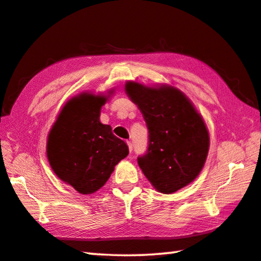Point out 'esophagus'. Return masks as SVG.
I'll list each match as a JSON object with an SVG mask.
<instances>
[{"mask_svg":"<svg viewBox=\"0 0 261 261\" xmlns=\"http://www.w3.org/2000/svg\"><path fill=\"white\" fill-rule=\"evenodd\" d=\"M127 145H128V150H129V152L132 153V151H133V146H132V143L128 141L127 142Z\"/></svg>","mask_w":261,"mask_h":261,"instance_id":"34e87169","label":"esophagus"}]
</instances>
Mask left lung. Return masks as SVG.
<instances>
[{
    "label": "left lung",
    "mask_w": 261,
    "mask_h": 261,
    "mask_svg": "<svg viewBox=\"0 0 261 261\" xmlns=\"http://www.w3.org/2000/svg\"><path fill=\"white\" fill-rule=\"evenodd\" d=\"M125 92L141 110L148 129V148L137 158L148 181L166 195L193 182L210 150L208 129L193 102L169 84L148 87L128 81Z\"/></svg>",
    "instance_id": "8db88e82"
}]
</instances>
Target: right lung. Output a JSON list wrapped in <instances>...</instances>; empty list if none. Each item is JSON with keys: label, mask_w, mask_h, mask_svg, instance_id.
Returning a JSON list of instances; mask_svg holds the SVG:
<instances>
[{"label": "right lung", "mask_w": 261, "mask_h": 261, "mask_svg": "<svg viewBox=\"0 0 261 261\" xmlns=\"http://www.w3.org/2000/svg\"><path fill=\"white\" fill-rule=\"evenodd\" d=\"M114 91L82 92L64 105L47 136V159L53 171L79 194L90 195L107 182L115 166L128 155V147L100 113Z\"/></svg>", "instance_id": "add662e5"}]
</instances>
